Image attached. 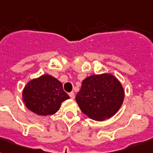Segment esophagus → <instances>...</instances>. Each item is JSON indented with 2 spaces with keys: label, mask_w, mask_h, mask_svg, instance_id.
<instances>
[{
  "label": "esophagus",
  "mask_w": 153,
  "mask_h": 153,
  "mask_svg": "<svg viewBox=\"0 0 153 153\" xmlns=\"http://www.w3.org/2000/svg\"><path fill=\"white\" fill-rule=\"evenodd\" d=\"M69 95H70V97L72 98V99H74V92H71V93L69 94Z\"/></svg>",
  "instance_id": "obj_1"
}]
</instances>
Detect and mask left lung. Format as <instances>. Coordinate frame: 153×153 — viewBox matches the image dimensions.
Returning <instances> with one entry per match:
<instances>
[{
    "label": "left lung",
    "mask_w": 153,
    "mask_h": 153,
    "mask_svg": "<svg viewBox=\"0 0 153 153\" xmlns=\"http://www.w3.org/2000/svg\"><path fill=\"white\" fill-rule=\"evenodd\" d=\"M124 98L125 91L116 77L102 74L84 79L75 99L83 114L93 120L102 121L118 111Z\"/></svg>",
    "instance_id": "left-lung-1"
}]
</instances>
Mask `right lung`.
I'll use <instances>...</instances> for the list:
<instances>
[{
  "instance_id": "right-lung-1",
  "label": "right lung",
  "mask_w": 153,
  "mask_h": 153,
  "mask_svg": "<svg viewBox=\"0 0 153 153\" xmlns=\"http://www.w3.org/2000/svg\"><path fill=\"white\" fill-rule=\"evenodd\" d=\"M68 98L62 84L49 74L29 81L23 91V101L26 107L41 116L55 114L61 103Z\"/></svg>"
}]
</instances>
